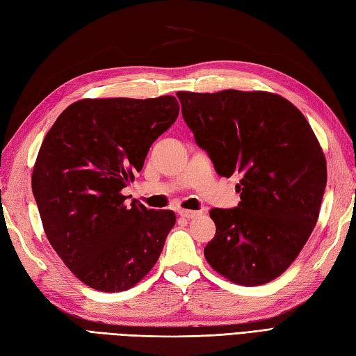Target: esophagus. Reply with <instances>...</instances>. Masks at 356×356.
<instances>
[{
	"instance_id": "obj_1",
	"label": "esophagus",
	"mask_w": 356,
	"mask_h": 356,
	"mask_svg": "<svg viewBox=\"0 0 356 356\" xmlns=\"http://www.w3.org/2000/svg\"><path fill=\"white\" fill-rule=\"evenodd\" d=\"M178 213L181 217H184V218H196V217L202 216V211H191V209H179Z\"/></svg>"
}]
</instances>
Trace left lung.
<instances>
[{
    "instance_id": "1",
    "label": "left lung",
    "mask_w": 356,
    "mask_h": 356,
    "mask_svg": "<svg viewBox=\"0 0 356 356\" xmlns=\"http://www.w3.org/2000/svg\"><path fill=\"white\" fill-rule=\"evenodd\" d=\"M184 121L220 177L241 175L236 208L209 211L207 262L229 282L280 277L310 238L326 186V160L302 112L268 91H178Z\"/></svg>"
}]
</instances>
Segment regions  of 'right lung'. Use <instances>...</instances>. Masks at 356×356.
Instances as JSON below:
<instances>
[{"instance_id":"1","label":"right lung","mask_w":356,"mask_h":356,"mask_svg":"<svg viewBox=\"0 0 356 356\" xmlns=\"http://www.w3.org/2000/svg\"><path fill=\"white\" fill-rule=\"evenodd\" d=\"M179 112L174 95L82 99L63 111L37 154L33 193L47 241L82 283L131 289L159 261L177 217L121 193Z\"/></svg>"}]
</instances>
